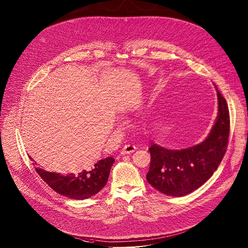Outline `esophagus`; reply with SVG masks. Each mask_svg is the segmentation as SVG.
<instances>
[{
  "mask_svg": "<svg viewBox=\"0 0 248 248\" xmlns=\"http://www.w3.org/2000/svg\"><path fill=\"white\" fill-rule=\"evenodd\" d=\"M136 150V147L133 145H125L124 147V149H122L121 153L122 154H128V153H132Z\"/></svg>",
  "mask_w": 248,
  "mask_h": 248,
  "instance_id": "34e87169",
  "label": "esophagus"
}]
</instances>
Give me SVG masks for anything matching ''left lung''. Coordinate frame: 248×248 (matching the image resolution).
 Here are the masks:
<instances>
[{"mask_svg": "<svg viewBox=\"0 0 248 248\" xmlns=\"http://www.w3.org/2000/svg\"><path fill=\"white\" fill-rule=\"evenodd\" d=\"M217 116L204 141L183 149H168L151 143L149 184L167 196L183 197L202 186L219 166L227 148L230 118L225 99L216 87Z\"/></svg>", "mask_w": 248, "mask_h": 248, "instance_id": "8db88e82", "label": "left lung"}]
</instances>
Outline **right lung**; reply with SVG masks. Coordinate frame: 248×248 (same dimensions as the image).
Here are the masks:
<instances>
[{"instance_id": "obj_1", "label": "right lung", "mask_w": 248, "mask_h": 248, "mask_svg": "<svg viewBox=\"0 0 248 248\" xmlns=\"http://www.w3.org/2000/svg\"><path fill=\"white\" fill-rule=\"evenodd\" d=\"M32 160V158L30 156ZM113 157L99 160L91 169L78 172L58 173L36 168L40 177L57 194L77 200L91 198L106 185L110 169L114 164Z\"/></svg>"}]
</instances>
